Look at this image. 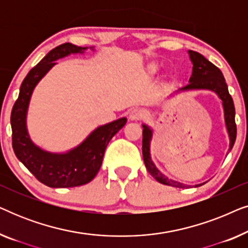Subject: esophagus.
<instances>
[{"mask_svg": "<svg viewBox=\"0 0 248 248\" xmlns=\"http://www.w3.org/2000/svg\"><path fill=\"white\" fill-rule=\"evenodd\" d=\"M143 117V110L140 109V108H134V109L131 110L130 113V120L132 121H139Z\"/></svg>", "mask_w": 248, "mask_h": 248, "instance_id": "obj_1", "label": "esophagus"}]
</instances>
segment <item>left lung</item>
<instances>
[{"instance_id":"obj_1","label":"left lung","mask_w":248,"mask_h":248,"mask_svg":"<svg viewBox=\"0 0 248 248\" xmlns=\"http://www.w3.org/2000/svg\"><path fill=\"white\" fill-rule=\"evenodd\" d=\"M189 59L193 64V71L192 76L189 78L187 86L181 88V89L176 91H187V90H210L218 94V97L222 101L223 107V116H225V124L227 132H228L229 137V151L232 150L233 147V143L236 141V134L237 128L235 123V106H233V101L232 96L229 94L228 86H227L225 78L221 71L217 67L215 64H212L210 61L205 59L204 56L194 50H188ZM143 139H142V155H143L144 165L147 167L148 171L154 177L155 181L164 185L174 186V187L179 188H187L191 187L189 185L183 184V183L172 181L162 174L159 169L155 167L154 161L151 160L150 155V143L152 140V128L149 127L148 125L143 124ZM205 183L202 184L194 185V187H199Z\"/></svg>"}]
</instances>
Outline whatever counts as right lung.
<instances>
[{"mask_svg": "<svg viewBox=\"0 0 248 248\" xmlns=\"http://www.w3.org/2000/svg\"><path fill=\"white\" fill-rule=\"evenodd\" d=\"M86 49L87 47L65 43L50 50L27 74L11 111L12 147L16 158L40 183L49 187H74L93 181L103 164L107 144L127 121L126 117H122L98 126L78 147L64 154L43 150L30 139L27 130V111L37 83L55 65V61L71 54H83Z\"/></svg>", "mask_w": 248, "mask_h": 248, "instance_id": "1", "label": "right lung"}]
</instances>
